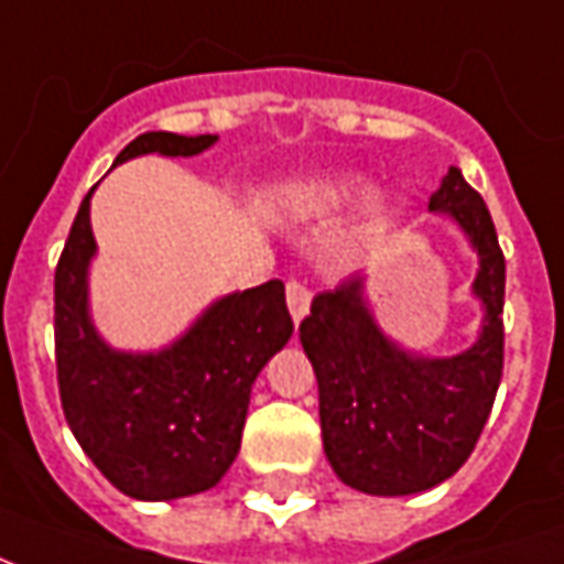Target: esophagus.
<instances>
[{
	"mask_svg": "<svg viewBox=\"0 0 564 564\" xmlns=\"http://www.w3.org/2000/svg\"><path fill=\"white\" fill-rule=\"evenodd\" d=\"M286 305H290V314H293L295 323H302L307 314V307H311V290H307V283L302 281H286Z\"/></svg>",
	"mask_w": 564,
	"mask_h": 564,
	"instance_id": "1",
	"label": "esophagus"
}]
</instances>
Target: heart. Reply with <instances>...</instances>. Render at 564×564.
Returning <instances> with one entry per match:
<instances>
[{
	"mask_svg": "<svg viewBox=\"0 0 564 564\" xmlns=\"http://www.w3.org/2000/svg\"><path fill=\"white\" fill-rule=\"evenodd\" d=\"M356 193H359V181L354 177H323V181H311L302 198L311 210H332L341 208Z\"/></svg>",
	"mask_w": 564,
	"mask_h": 564,
	"instance_id": "heart-1",
	"label": "heart"
}]
</instances>
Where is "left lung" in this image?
Listing matches in <instances>:
<instances>
[{"mask_svg":"<svg viewBox=\"0 0 564 564\" xmlns=\"http://www.w3.org/2000/svg\"><path fill=\"white\" fill-rule=\"evenodd\" d=\"M480 253V341L453 359H420L390 344L362 302V278L314 295L299 338L319 387L323 447L344 484L368 496H411L444 484L471 456L505 368V253L489 208L459 169L429 198Z\"/></svg>","mask_w":564,"mask_h":564,"instance_id":"8db88e82","label":"left lung"}]
</instances>
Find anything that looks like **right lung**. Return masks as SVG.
I'll use <instances>...</instances> for the list:
<instances>
[{
  "label": "right lung",
  "mask_w": 564,
  "mask_h": 564,
  "mask_svg": "<svg viewBox=\"0 0 564 564\" xmlns=\"http://www.w3.org/2000/svg\"><path fill=\"white\" fill-rule=\"evenodd\" d=\"M214 135L144 132L117 162L139 153L193 156ZM84 196L54 274L56 383L68 429L111 484L141 501L205 492L241 447L250 387L293 335L283 283L269 281L210 305L184 338L150 356L115 354L87 317L93 241Z\"/></svg>",
  "instance_id": "add662e5"
}]
</instances>
